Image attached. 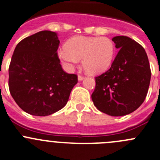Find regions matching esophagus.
<instances>
[{
	"mask_svg": "<svg viewBox=\"0 0 160 160\" xmlns=\"http://www.w3.org/2000/svg\"><path fill=\"white\" fill-rule=\"evenodd\" d=\"M83 79H84V77H83V76H81V75L78 76V80H79V81H82Z\"/></svg>",
	"mask_w": 160,
	"mask_h": 160,
	"instance_id": "obj_1",
	"label": "esophagus"
}]
</instances>
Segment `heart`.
Listing matches in <instances>:
<instances>
[{"label":"heart","instance_id":"heart-1","mask_svg":"<svg viewBox=\"0 0 160 160\" xmlns=\"http://www.w3.org/2000/svg\"><path fill=\"white\" fill-rule=\"evenodd\" d=\"M114 51V42L107 37L77 36L58 51V56L68 70H72L82 59L85 70L91 74H98L111 67Z\"/></svg>","mask_w":160,"mask_h":160}]
</instances>
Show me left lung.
I'll list each match as a JSON object with an SVG mask.
<instances>
[{"label": "left lung", "mask_w": 160, "mask_h": 160, "mask_svg": "<svg viewBox=\"0 0 160 160\" xmlns=\"http://www.w3.org/2000/svg\"><path fill=\"white\" fill-rule=\"evenodd\" d=\"M119 49L111 68L95 78L91 95L95 107L111 116H124L141 106L151 79L149 59L144 48L129 37L112 38Z\"/></svg>", "instance_id": "1"}]
</instances>
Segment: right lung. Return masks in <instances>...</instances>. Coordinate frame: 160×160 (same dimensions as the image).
<instances>
[{
  "label": "right lung",
  "mask_w": 160,
  "mask_h": 160,
  "mask_svg": "<svg viewBox=\"0 0 160 160\" xmlns=\"http://www.w3.org/2000/svg\"><path fill=\"white\" fill-rule=\"evenodd\" d=\"M56 32L42 31L24 38L15 47L9 67V90L18 105L28 114L47 116L67 104L77 76L60 65Z\"/></svg>",
  "instance_id": "obj_1"
}]
</instances>
